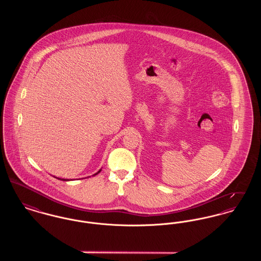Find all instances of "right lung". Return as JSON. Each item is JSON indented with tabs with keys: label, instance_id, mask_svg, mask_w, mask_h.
<instances>
[{
	"label": "right lung",
	"instance_id": "1",
	"mask_svg": "<svg viewBox=\"0 0 261 261\" xmlns=\"http://www.w3.org/2000/svg\"><path fill=\"white\" fill-rule=\"evenodd\" d=\"M100 170H101V169H99V171H98L97 173L94 174V175H97V174L99 173ZM58 179H59V180H62V181H68V179H62V178H58Z\"/></svg>",
	"mask_w": 261,
	"mask_h": 261
}]
</instances>
